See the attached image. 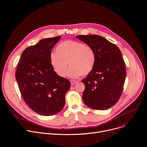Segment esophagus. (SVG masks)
<instances>
[{"mask_svg": "<svg viewBox=\"0 0 147 147\" xmlns=\"http://www.w3.org/2000/svg\"><path fill=\"white\" fill-rule=\"evenodd\" d=\"M76 82H78V81H76V80H71V85H74Z\"/></svg>", "mask_w": 147, "mask_h": 147, "instance_id": "34e87169", "label": "esophagus"}]
</instances>
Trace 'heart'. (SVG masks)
I'll return each mask as SVG.
<instances>
[{
	"label": "heart",
	"mask_w": 147,
	"mask_h": 147,
	"mask_svg": "<svg viewBox=\"0 0 147 147\" xmlns=\"http://www.w3.org/2000/svg\"><path fill=\"white\" fill-rule=\"evenodd\" d=\"M96 61L94 49L90 45L76 41L67 40L59 43L56 54L50 55V62L55 72L65 76L68 67V75L72 78L86 76L93 70Z\"/></svg>",
	"instance_id": "b5f03b06"
}]
</instances>
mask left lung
Segmentation results:
<instances>
[{"label":"left lung","instance_id":"left-lung-1","mask_svg":"<svg viewBox=\"0 0 147 147\" xmlns=\"http://www.w3.org/2000/svg\"><path fill=\"white\" fill-rule=\"evenodd\" d=\"M76 37L91 46L96 54L93 70L82 80L85 86L83 101L93 109H108L119 100L126 76L125 65L120 49L98 35Z\"/></svg>","mask_w":147,"mask_h":147}]
</instances>
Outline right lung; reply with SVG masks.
I'll list each match as a JSON object with an SVG mask.
<instances>
[{"label": "right lung", "instance_id": "1", "mask_svg": "<svg viewBox=\"0 0 147 147\" xmlns=\"http://www.w3.org/2000/svg\"><path fill=\"white\" fill-rule=\"evenodd\" d=\"M60 38H44L25 49L16 72L24 102L32 110L45 116L63 109L71 87L69 80L58 75L50 62L51 50Z\"/></svg>", "mask_w": 147, "mask_h": 147}]
</instances>
